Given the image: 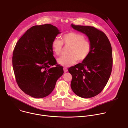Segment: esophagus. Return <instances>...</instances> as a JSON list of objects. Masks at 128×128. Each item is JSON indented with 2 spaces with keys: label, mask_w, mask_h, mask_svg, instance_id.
<instances>
[{
  "label": "esophagus",
  "mask_w": 128,
  "mask_h": 128,
  "mask_svg": "<svg viewBox=\"0 0 128 128\" xmlns=\"http://www.w3.org/2000/svg\"><path fill=\"white\" fill-rule=\"evenodd\" d=\"M63 70H64V72H66L68 71V69H67V68L64 67V68H63Z\"/></svg>",
  "instance_id": "obj_1"
}]
</instances>
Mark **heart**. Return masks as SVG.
Returning <instances> with one entry per match:
<instances>
[{
  "instance_id": "1",
  "label": "heart",
  "mask_w": 128,
  "mask_h": 128,
  "mask_svg": "<svg viewBox=\"0 0 128 128\" xmlns=\"http://www.w3.org/2000/svg\"><path fill=\"white\" fill-rule=\"evenodd\" d=\"M69 46L68 55L62 56L57 59L58 63L65 67H69L76 63V61L82 62L89 55L91 44L84 36L80 33L70 32L64 34L62 40L54 38L52 42V48L54 52L59 55L62 50L63 45Z\"/></svg>"
}]
</instances>
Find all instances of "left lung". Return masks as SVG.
Here are the masks:
<instances>
[{
  "label": "left lung",
  "mask_w": 128,
  "mask_h": 128,
  "mask_svg": "<svg viewBox=\"0 0 128 128\" xmlns=\"http://www.w3.org/2000/svg\"><path fill=\"white\" fill-rule=\"evenodd\" d=\"M71 26L85 34L91 44L86 59L68 69L72 76L71 88L79 97L92 98L101 92L110 78L113 62L112 46L106 34L94 27Z\"/></svg>",
  "instance_id": "obj_1"
}]
</instances>
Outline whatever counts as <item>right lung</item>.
<instances>
[{
  "mask_svg": "<svg viewBox=\"0 0 128 128\" xmlns=\"http://www.w3.org/2000/svg\"><path fill=\"white\" fill-rule=\"evenodd\" d=\"M61 32L47 24L34 26L16 42L12 63L16 83L23 92L36 98L49 95L63 74L53 56L52 42Z\"/></svg>",
  "mask_w": 128,
  "mask_h": 128,
  "instance_id": "1",
  "label": "right lung"
}]
</instances>
